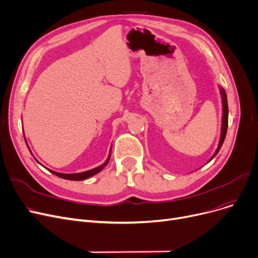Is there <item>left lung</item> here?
<instances>
[{
	"label": "left lung",
	"instance_id": "1",
	"mask_svg": "<svg viewBox=\"0 0 258 258\" xmlns=\"http://www.w3.org/2000/svg\"><path fill=\"white\" fill-rule=\"evenodd\" d=\"M220 94H221V100H222V124H221V134H220V140H219V144H218V148L216 150V152L214 153V155H213L211 157V159L208 161L210 162L214 157L217 155V153L219 152L221 145L223 143V141H225V138H226V135H227V130H228V119H229V108H228V100H227V94H226V91L223 89L222 87H220ZM207 162V163H208Z\"/></svg>",
	"mask_w": 258,
	"mask_h": 258
}]
</instances>
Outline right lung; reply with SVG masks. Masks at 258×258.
I'll return each mask as SVG.
<instances>
[{
    "mask_svg": "<svg viewBox=\"0 0 258 258\" xmlns=\"http://www.w3.org/2000/svg\"><path fill=\"white\" fill-rule=\"evenodd\" d=\"M109 158H110V154L108 156V158L106 159V161L101 164L100 166L96 167V169H93V170H89V171H86V172H83V173H77V174H62V173H58V172H54V171H50L52 174H54L55 176L58 177H61L63 179H69V180H75V181H79V180H84V179H87L89 177H92L96 174H98L99 172H101L103 170V167L108 163L109 161Z\"/></svg>",
    "mask_w": 258,
    "mask_h": 258,
    "instance_id": "1",
    "label": "right lung"
}]
</instances>
